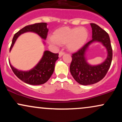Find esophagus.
<instances>
[{
	"label": "esophagus",
	"instance_id": "1",
	"mask_svg": "<svg viewBox=\"0 0 122 122\" xmlns=\"http://www.w3.org/2000/svg\"><path fill=\"white\" fill-rule=\"evenodd\" d=\"M64 54H65V53H64V51H60V52H59V57H62Z\"/></svg>",
	"mask_w": 122,
	"mask_h": 122
}]
</instances>
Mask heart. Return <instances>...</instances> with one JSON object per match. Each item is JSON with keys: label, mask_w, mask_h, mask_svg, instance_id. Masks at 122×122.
Masks as SVG:
<instances>
[{"label": "heart", "mask_w": 122, "mask_h": 122, "mask_svg": "<svg viewBox=\"0 0 122 122\" xmlns=\"http://www.w3.org/2000/svg\"><path fill=\"white\" fill-rule=\"evenodd\" d=\"M89 37L85 27H62L57 29L53 36L48 38V42L54 45H65L68 50L77 51L84 46Z\"/></svg>", "instance_id": "heart-1"}]
</instances>
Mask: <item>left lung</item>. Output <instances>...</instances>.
<instances>
[{"label": "left lung", "instance_id": "8db88e82", "mask_svg": "<svg viewBox=\"0 0 122 122\" xmlns=\"http://www.w3.org/2000/svg\"><path fill=\"white\" fill-rule=\"evenodd\" d=\"M91 26L92 40L72 54V60L70 65V72L74 79L80 84L84 85L93 84L103 79L110 68L112 59V49L109 35L95 23H91ZM94 41L102 43L106 47L108 53L106 60L97 66L89 65L86 62L85 56L89 46Z\"/></svg>", "mask_w": 122, "mask_h": 122}]
</instances>
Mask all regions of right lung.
I'll return each instance as SVG.
<instances>
[{
    "label": "right lung",
    "instance_id": "right-lung-1",
    "mask_svg": "<svg viewBox=\"0 0 122 122\" xmlns=\"http://www.w3.org/2000/svg\"><path fill=\"white\" fill-rule=\"evenodd\" d=\"M26 32H33L39 35L43 40H46L48 33L47 23L42 22L28 25L15 33L10 51L11 50L18 37ZM58 58V53H53L46 50L40 62L34 68L29 71H19L12 66L10 62L9 63L15 75L22 81L30 85H41L47 82L52 75L55 67V62Z\"/></svg>",
    "mask_w": 122,
    "mask_h": 122
}]
</instances>
